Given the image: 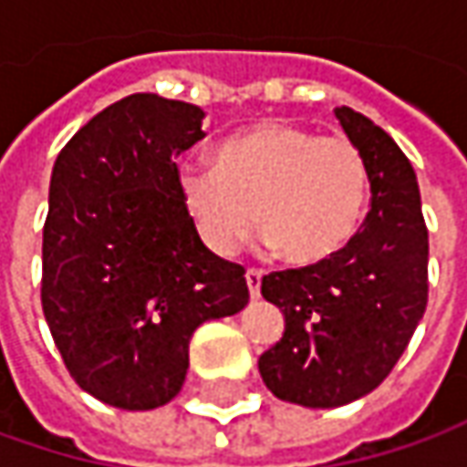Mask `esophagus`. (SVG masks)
<instances>
[{
  "label": "esophagus",
  "instance_id": "esophagus-1",
  "mask_svg": "<svg viewBox=\"0 0 467 467\" xmlns=\"http://www.w3.org/2000/svg\"><path fill=\"white\" fill-rule=\"evenodd\" d=\"M246 285H249V296L257 298L260 296V285H262V270H246Z\"/></svg>",
  "mask_w": 467,
  "mask_h": 467
}]
</instances>
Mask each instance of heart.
Listing matches in <instances>:
<instances>
[{
    "mask_svg": "<svg viewBox=\"0 0 467 467\" xmlns=\"http://www.w3.org/2000/svg\"><path fill=\"white\" fill-rule=\"evenodd\" d=\"M367 163L346 137L291 121H257L215 148V163L184 161L176 192L207 249L231 257L257 228L294 265L335 254L367 197Z\"/></svg>",
    "mask_w": 467,
    "mask_h": 467,
    "instance_id": "obj_1",
    "label": "heart"
}]
</instances>
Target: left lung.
<instances>
[{"instance_id": "obj_1", "label": "left lung", "mask_w": 467, "mask_h": 467, "mask_svg": "<svg viewBox=\"0 0 467 467\" xmlns=\"http://www.w3.org/2000/svg\"><path fill=\"white\" fill-rule=\"evenodd\" d=\"M367 163L371 207L343 249L262 278L285 317L260 356L267 389L285 403L337 408L368 395L398 364L429 296V231L410 161L371 119L335 109Z\"/></svg>"}]
</instances>
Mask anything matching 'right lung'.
Segmentation results:
<instances>
[{
    "instance_id": "obj_1",
    "label": "right lung",
    "mask_w": 467,
    "mask_h": 467,
    "mask_svg": "<svg viewBox=\"0 0 467 467\" xmlns=\"http://www.w3.org/2000/svg\"><path fill=\"white\" fill-rule=\"evenodd\" d=\"M205 111L135 93L57 155L41 304L64 367L100 403L161 408L179 395L189 340L249 304L244 267L207 249L176 192V158Z\"/></svg>"
}]
</instances>
